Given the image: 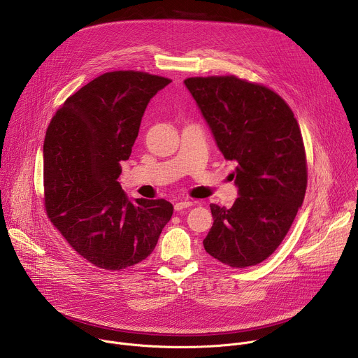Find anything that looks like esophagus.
<instances>
[{
    "label": "esophagus",
    "mask_w": 358,
    "mask_h": 358,
    "mask_svg": "<svg viewBox=\"0 0 358 358\" xmlns=\"http://www.w3.org/2000/svg\"><path fill=\"white\" fill-rule=\"evenodd\" d=\"M192 206H194V203L191 201H178L174 206V208H176V211H182V210H185L188 207H192Z\"/></svg>",
    "instance_id": "esophagus-1"
}]
</instances>
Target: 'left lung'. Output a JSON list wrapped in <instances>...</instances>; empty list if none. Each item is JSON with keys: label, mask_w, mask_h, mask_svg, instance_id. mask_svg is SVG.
<instances>
[{"label": "left lung", "mask_w": 358, "mask_h": 358, "mask_svg": "<svg viewBox=\"0 0 358 358\" xmlns=\"http://www.w3.org/2000/svg\"><path fill=\"white\" fill-rule=\"evenodd\" d=\"M185 86L227 160L239 196L231 208L211 203L214 224L203 248L232 268L268 259L289 232L308 187L299 123L272 89L234 75L187 78Z\"/></svg>", "instance_id": "left-lung-1"}]
</instances>
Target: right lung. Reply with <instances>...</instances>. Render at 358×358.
Returning <instances> with one entry per match:
<instances>
[{
	"instance_id": "right-lung-1",
	"label": "right lung",
	"mask_w": 358,
	"mask_h": 358,
	"mask_svg": "<svg viewBox=\"0 0 358 358\" xmlns=\"http://www.w3.org/2000/svg\"><path fill=\"white\" fill-rule=\"evenodd\" d=\"M171 79L106 72L69 96L43 141L46 215L80 258L122 271L144 261L173 215L160 199L130 202L117 178L150 99Z\"/></svg>"
}]
</instances>
